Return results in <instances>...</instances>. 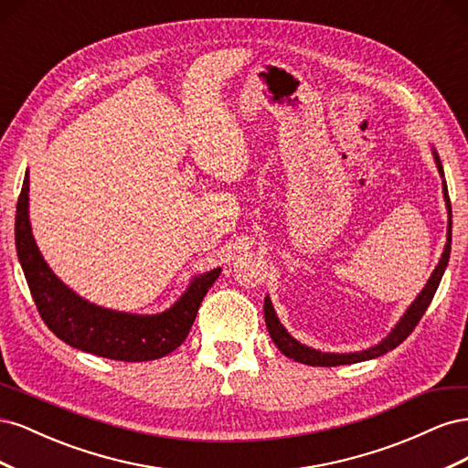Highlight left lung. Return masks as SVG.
<instances>
[{"instance_id": "left-lung-1", "label": "left lung", "mask_w": 468, "mask_h": 468, "mask_svg": "<svg viewBox=\"0 0 468 468\" xmlns=\"http://www.w3.org/2000/svg\"><path fill=\"white\" fill-rule=\"evenodd\" d=\"M433 154V160L437 165V172L443 179V199H445V208H447V242L441 253V260H439L437 267L433 269L431 277L428 279L426 287L421 289V292L416 296L414 303L406 308V313L402 314V318L396 322L394 328L388 332V335L385 339H380V342L373 347H367L361 351H349V353H330V351H320L314 347H308L304 344H301L299 339H294L285 325L279 322V316L275 313V308L271 304V299L265 296V303H263V314H265V325H267V332L271 335L273 344L279 347L281 353H285L289 359H294L299 363L304 365H316V367H335V365H351V363H361V361H369L375 357L385 356L390 349H394L396 346H400L404 339L412 334V330L418 325L420 318L426 314V310L433 299V294L439 287V282H441V277L445 273V267L449 263V253H451V201H449V193H447V183H445V174H443V165L441 160H439V154L435 148H431Z\"/></svg>"}]
</instances>
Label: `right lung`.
Listing matches in <instances>:
<instances>
[{"mask_svg":"<svg viewBox=\"0 0 468 468\" xmlns=\"http://www.w3.org/2000/svg\"><path fill=\"white\" fill-rule=\"evenodd\" d=\"M16 248L38 314L50 332L76 349L131 363L160 359L186 342L205 294L222 271L217 267L193 277L186 292L158 314H133L90 303L56 277L35 242L29 220V169L17 201Z\"/></svg>","mask_w":468,"mask_h":468,"instance_id":"1","label":"right lung"}]
</instances>
